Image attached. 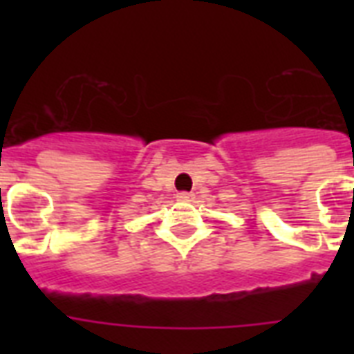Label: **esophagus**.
I'll list each match as a JSON object with an SVG mask.
<instances>
[{
    "label": "esophagus",
    "instance_id": "1",
    "mask_svg": "<svg viewBox=\"0 0 354 354\" xmlns=\"http://www.w3.org/2000/svg\"><path fill=\"white\" fill-rule=\"evenodd\" d=\"M176 198L180 200V202H189V200L193 198V194H191V193H185V191H183V193H178V194H176Z\"/></svg>",
    "mask_w": 354,
    "mask_h": 354
}]
</instances>
